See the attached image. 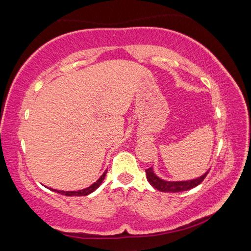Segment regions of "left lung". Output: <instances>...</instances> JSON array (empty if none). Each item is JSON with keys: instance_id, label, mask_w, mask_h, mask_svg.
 I'll return each mask as SVG.
<instances>
[{"instance_id": "left-lung-1", "label": "left lung", "mask_w": 251, "mask_h": 251, "mask_svg": "<svg viewBox=\"0 0 251 251\" xmlns=\"http://www.w3.org/2000/svg\"><path fill=\"white\" fill-rule=\"evenodd\" d=\"M208 172H209V169H208ZM208 172L203 174L202 176L196 178V179L184 180V181H167V180L161 179V178H159L158 176H156L154 171H152V167H151L146 169V176H147L148 182H150L154 188L159 190V192L179 193V192H185V190H189L194 188V187L198 186L203 179H205Z\"/></svg>"}]
</instances>
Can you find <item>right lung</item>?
<instances>
[{
  "label": "right lung",
  "mask_w": 251,
  "mask_h": 251,
  "mask_svg": "<svg viewBox=\"0 0 251 251\" xmlns=\"http://www.w3.org/2000/svg\"><path fill=\"white\" fill-rule=\"evenodd\" d=\"M106 174H107V171H105L103 175H101V176L99 178V180H96V181L94 182V184L91 185L90 187H87V188H85V189L77 190V192H63V190H57V189H52V188H50V190H53V192L57 193V194L65 195V196H87V195H90L91 193L94 192L95 189L99 188L101 182H103L104 178H105V176H106Z\"/></svg>",
  "instance_id": "add662e5"
}]
</instances>
